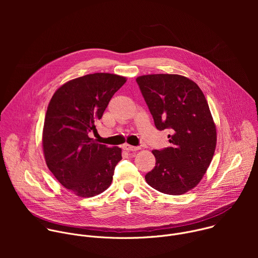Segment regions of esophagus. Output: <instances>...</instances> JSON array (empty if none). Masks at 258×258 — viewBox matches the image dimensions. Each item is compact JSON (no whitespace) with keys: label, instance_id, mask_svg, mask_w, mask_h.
I'll list each match as a JSON object with an SVG mask.
<instances>
[{"label":"esophagus","instance_id":"obj_1","mask_svg":"<svg viewBox=\"0 0 258 258\" xmlns=\"http://www.w3.org/2000/svg\"><path fill=\"white\" fill-rule=\"evenodd\" d=\"M122 148L126 151H137L140 149V147H136V146H132V145H128V144H124L122 146Z\"/></svg>","mask_w":258,"mask_h":258}]
</instances>
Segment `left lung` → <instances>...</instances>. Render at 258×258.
I'll return each mask as SVG.
<instances>
[{
	"mask_svg": "<svg viewBox=\"0 0 258 258\" xmlns=\"http://www.w3.org/2000/svg\"><path fill=\"white\" fill-rule=\"evenodd\" d=\"M137 84L157 130H168L170 147L153 150L155 167L145 175L153 189L181 195L206 172L216 146V128L200 88L178 75L142 76Z\"/></svg>",
	"mask_w": 258,
	"mask_h": 258,
	"instance_id": "left-lung-1",
	"label": "left lung"
}]
</instances>
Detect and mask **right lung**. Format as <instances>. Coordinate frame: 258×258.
I'll list each match as a JSON object with an SVG mask.
<instances>
[{
  "mask_svg": "<svg viewBox=\"0 0 258 258\" xmlns=\"http://www.w3.org/2000/svg\"><path fill=\"white\" fill-rule=\"evenodd\" d=\"M125 78L93 73L72 80L53 95L46 113V163L63 187L80 197L101 194L111 185L121 149L98 144L91 133Z\"/></svg>",
  "mask_w": 258,
  "mask_h": 258,
  "instance_id": "1",
  "label": "right lung"
}]
</instances>
